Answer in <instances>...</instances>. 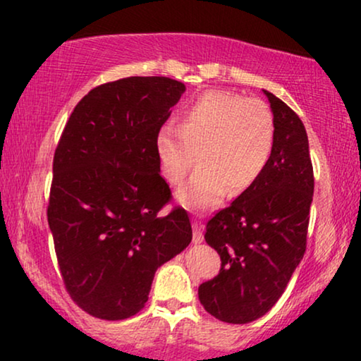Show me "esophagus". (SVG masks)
I'll return each instance as SVG.
<instances>
[{
	"label": "esophagus",
	"mask_w": 361,
	"mask_h": 361,
	"mask_svg": "<svg viewBox=\"0 0 361 361\" xmlns=\"http://www.w3.org/2000/svg\"><path fill=\"white\" fill-rule=\"evenodd\" d=\"M194 243H202L204 241V231H202V225L199 221L194 220Z\"/></svg>",
	"instance_id": "esophagus-1"
}]
</instances>
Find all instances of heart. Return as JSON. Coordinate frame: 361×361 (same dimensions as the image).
Wrapping results in <instances>:
<instances>
[{
  "label": "heart",
  "instance_id": "obj_1",
  "mask_svg": "<svg viewBox=\"0 0 361 361\" xmlns=\"http://www.w3.org/2000/svg\"><path fill=\"white\" fill-rule=\"evenodd\" d=\"M276 142L271 108L256 98L209 90L185 103L179 126L166 123L157 130L156 156L164 179L179 185L199 162L189 185L177 199L190 210H205L243 194L268 167Z\"/></svg>",
  "mask_w": 361,
  "mask_h": 361
}]
</instances>
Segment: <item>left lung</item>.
Listing matches in <instances>:
<instances>
[{"mask_svg":"<svg viewBox=\"0 0 361 361\" xmlns=\"http://www.w3.org/2000/svg\"><path fill=\"white\" fill-rule=\"evenodd\" d=\"M276 121L271 161L253 187L207 221L205 241L221 268L199 286L207 312L228 324L263 317L283 295L305 253L314 171L300 118L264 90Z\"/></svg>","mask_w":361,"mask_h":361,"instance_id":"obj_1","label":"left lung"}]
</instances>
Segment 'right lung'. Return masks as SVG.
<instances>
[{"mask_svg":"<svg viewBox=\"0 0 361 361\" xmlns=\"http://www.w3.org/2000/svg\"><path fill=\"white\" fill-rule=\"evenodd\" d=\"M185 85L128 77L77 103L54 154L47 207L59 268L78 307L123 320L147 302L156 269L189 246L187 212L171 200L156 135Z\"/></svg>","mask_w":361,"mask_h":361,"instance_id":"right-lung-1","label":"right lung"}]
</instances>
